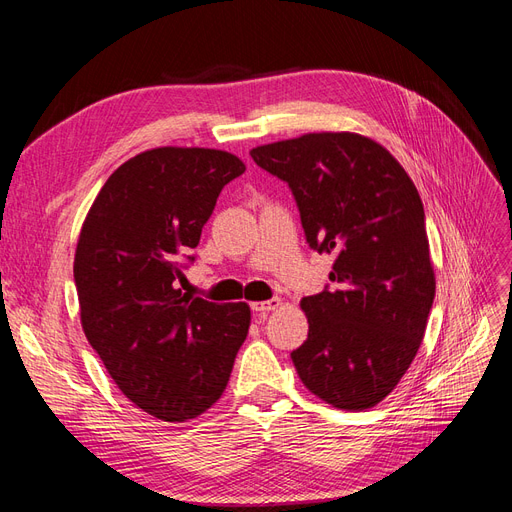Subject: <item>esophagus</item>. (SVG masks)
I'll return each mask as SVG.
<instances>
[{
    "label": "esophagus",
    "instance_id": "esophagus-1",
    "mask_svg": "<svg viewBox=\"0 0 512 512\" xmlns=\"http://www.w3.org/2000/svg\"><path fill=\"white\" fill-rule=\"evenodd\" d=\"M282 305V299H269V301H256L252 303V309L256 314H267V312H273V309H277Z\"/></svg>",
    "mask_w": 512,
    "mask_h": 512
}]
</instances>
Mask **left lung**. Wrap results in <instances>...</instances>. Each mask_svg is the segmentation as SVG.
<instances>
[{
  "label": "left lung",
  "instance_id": "left-lung-1",
  "mask_svg": "<svg viewBox=\"0 0 512 512\" xmlns=\"http://www.w3.org/2000/svg\"><path fill=\"white\" fill-rule=\"evenodd\" d=\"M250 156L290 185L307 243L335 256V286L301 299L309 333L290 354L297 374L333 408H374L414 361L436 297L421 196L363 134H303Z\"/></svg>",
  "mask_w": 512,
  "mask_h": 512
}]
</instances>
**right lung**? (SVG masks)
<instances>
[{
	"label": "right lung",
	"mask_w": 512,
	"mask_h": 512,
	"mask_svg": "<svg viewBox=\"0 0 512 512\" xmlns=\"http://www.w3.org/2000/svg\"><path fill=\"white\" fill-rule=\"evenodd\" d=\"M243 170L220 149L138 153L106 179L76 243L85 337L119 391L166 423L190 421L222 397L250 329L247 303H211L177 288L181 258Z\"/></svg>",
	"instance_id": "1"
}]
</instances>
